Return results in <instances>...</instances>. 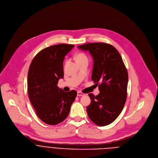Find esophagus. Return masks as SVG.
Masks as SVG:
<instances>
[{
	"mask_svg": "<svg viewBox=\"0 0 158 158\" xmlns=\"http://www.w3.org/2000/svg\"><path fill=\"white\" fill-rule=\"evenodd\" d=\"M85 95V94L82 93V92H81V91H78V92H77V96H83V95Z\"/></svg>",
	"mask_w": 158,
	"mask_h": 158,
	"instance_id": "esophagus-1",
	"label": "esophagus"
}]
</instances>
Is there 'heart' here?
I'll use <instances>...</instances> for the list:
<instances>
[{
    "label": "heart",
    "instance_id": "obj_1",
    "mask_svg": "<svg viewBox=\"0 0 158 158\" xmlns=\"http://www.w3.org/2000/svg\"><path fill=\"white\" fill-rule=\"evenodd\" d=\"M87 58L85 55L82 53V52H80V53L77 54V55L76 56V60H79V59H82V58Z\"/></svg>",
    "mask_w": 158,
    "mask_h": 158
}]
</instances>
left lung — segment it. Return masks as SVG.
<instances>
[{
  "label": "left lung",
  "mask_w": 158,
  "mask_h": 158,
  "mask_svg": "<svg viewBox=\"0 0 158 158\" xmlns=\"http://www.w3.org/2000/svg\"><path fill=\"white\" fill-rule=\"evenodd\" d=\"M78 48L89 51L93 57L91 79L100 90L96 96L89 94L91 103L87 107L88 116L98 126L108 125L118 117L125 106L128 80L127 68L118 51L111 44L89 43Z\"/></svg>",
  "instance_id": "left-lung-1"
}]
</instances>
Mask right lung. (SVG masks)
Segmentation results:
<instances>
[{
  "label": "right lung",
  "instance_id": "right-lung-1",
  "mask_svg": "<svg viewBox=\"0 0 158 158\" xmlns=\"http://www.w3.org/2000/svg\"><path fill=\"white\" fill-rule=\"evenodd\" d=\"M74 46L59 44L47 47L33 59L28 73L27 89L36 114L48 125H55L69 115L77 92H66L57 84L63 78V61Z\"/></svg>",
  "mask_w": 158,
  "mask_h": 158
}]
</instances>
